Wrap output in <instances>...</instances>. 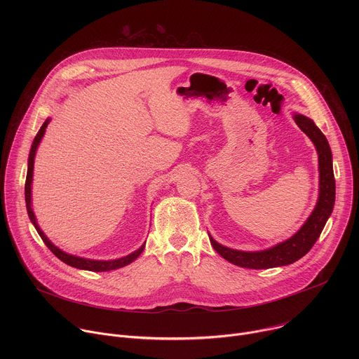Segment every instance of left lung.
<instances>
[{
	"instance_id": "left-lung-1",
	"label": "left lung",
	"mask_w": 359,
	"mask_h": 359,
	"mask_svg": "<svg viewBox=\"0 0 359 359\" xmlns=\"http://www.w3.org/2000/svg\"><path fill=\"white\" fill-rule=\"evenodd\" d=\"M298 128L311 139L318 153V170H320V193L313 213L301 229L290 238L260 251H243L226 247L217 243L210 234L213 248L229 263L244 269H273L288 266L299 260L311 250L318 240L327 220L330 219L335 203V179L332 170V153L327 137L318 129L313 119L301 114H292Z\"/></svg>"
}]
</instances>
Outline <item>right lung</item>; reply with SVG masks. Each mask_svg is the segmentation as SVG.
I'll use <instances>...</instances> for the list:
<instances>
[{"label": "right lung", "instance_id": "1", "mask_svg": "<svg viewBox=\"0 0 359 359\" xmlns=\"http://www.w3.org/2000/svg\"><path fill=\"white\" fill-rule=\"evenodd\" d=\"M50 122V118H46L45 122L42 123L41 129L38 130L34 142H32V146H31V150H29V156H28V170H27V180H25V203H27V212H28V216H29V220L31 223L34 224V227L36 229L38 234L41 236L42 241L46 244V247L53 251L57 257L64 262L65 264L71 266V267H75V269H79V270H86V271H96V273H100V271H111V270H118L121 267H125L128 264H130L132 262H135L139 255L142 254V251L144 250V244L146 241L137 248L133 252L125 255V257H121V259H115V260H92V259H85V257H78V255H74V254H69V252H65L64 250L58 248L53 241H50L45 233L41 230L38 222H36V217H35V213L32 210V176H34V161H35V155H36V149L45 135V130H46V126L48 123Z\"/></svg>", "mask_w": 359, "mask_h": 359}]
</instances>
